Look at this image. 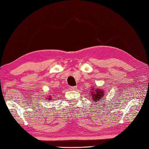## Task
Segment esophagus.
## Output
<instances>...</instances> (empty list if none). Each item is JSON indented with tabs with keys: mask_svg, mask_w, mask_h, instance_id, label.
Masks as SVG:
<instances>
[{
	"mask_svg": "<svg viewBox=\"0 0 149 149\" xmlns=\"http://www.w3.org/2000/svg\"><path fill=\"white\" fill-rule=\"evenodd\" d=\"M77 86H70V90H75L77 89Z\"/></svg>",
	"mask_w": 149,
	"mask_h": 149,
	"instance_id": "esophagus-1",
	"label": "esophagus"
}]
</instances>
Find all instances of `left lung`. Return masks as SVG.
<instances>
[{
	"label": "left lung",
	"mask_w": 149,
	"mask_h": 149,
	"mask_svg": "<svg viewBox=\"0 0 149 149\" xmlns=\"http://www.w3.org/2000/svg\"><path fill=\"white\" fill-rule=\"evenodd\" d=\"M91 95L92 101L91 102H95V104H98L100 102L101 100L104 98V95H105V91L101 88H98L96 87H91Z\"/></svg>",
	"instance_id": "left-lung-1"
}]
</instances>
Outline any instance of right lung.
I'll return each instance as SVG.
<instances>
[{
  "instance_id": "add662e5",
  "label": "right lung",
  "mask_w": 149,
  "mask_h": 149,
  "mask_svg": "<svg viewBox=\"0 0 149 149\" xmlns=\"http://www.w3.org/2000/svg\"><path fill=\"white\" fill-rule=\"evenodd\" d=\"M52 96L50 95L49 96H48V97H47V99H47V100H52Z\"/></svg>"
}]
</instances>
